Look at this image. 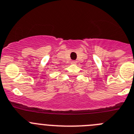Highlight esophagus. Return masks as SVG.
<instances>
[{
    "instance_id": "1",
    "label": "esophagus",
    "mask_w": 134,
    "mask_h": 134,
    "mask_svg": "<svg viewBox=\"0 0 134 134\" xmlns=\"http://www.w3.org/2000/svg\"><path fill=\"white\" fill-rule=\"evenodd\" d=\"M76 63H77L76 60H72V61H71V64H72V65H75Z\"/></svg>"
}]
</instances>
